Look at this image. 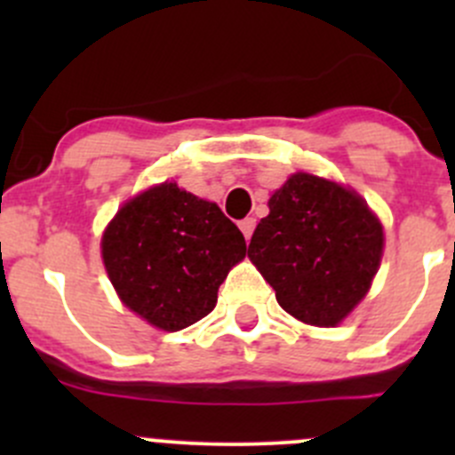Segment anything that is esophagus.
I'll return each instance as SVG.
<instances>
[{
  "label": "esophagus",
  "mask_w": 455,
  "mask_h": 455,
  "mask_svg": "<svg viewBox=\"0 0 455 455\" xmlns=\"http://www.w3.org/2000/svg\"><path fill=\"white\" fill-rule=\"evenodd\" d=\"M240 228H242V233H244L246 242H249L251 235H253V231H255V218H244V220H242Z\"/></svg>",
  "instance_id": "esophagus-1"
}]
</instances>
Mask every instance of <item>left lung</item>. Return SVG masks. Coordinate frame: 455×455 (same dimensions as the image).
I'll return each mask as SVG.
<instances>
[{
    "mask_svg": "<svg viewBox=\"0 0 455 455\" xmlns=\"http://www.w3.org/2000/svg\"><path fill=\"white\" fill-rule=\"evenodd\" d=\"M268 209L251 237V261L288 315L334 328L379 270V218L355 191L301 172L270 196Z\"/></svg>",
    "mask_w": 455,
    "mask_h": 455,
    "instance_id": "8db88e82",
    "label": "left lung"
}]
</instances>
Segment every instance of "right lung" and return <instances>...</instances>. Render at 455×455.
<instances>
[{"mask_svg": "<svg viewBox=\"0 0 455 455\" xmlns=\"http://www.w3.org/2000/svg\"><path fill=\"white\" fill-rule=\"evenodd\" d=\"M100 253L123 304L154 328L176 332L215 308L220 283L244 259L246 242L215 202L163 182L118 209Z\"/></svg>", "mask_w": 455, "mask_h": 455, "instance_id": "obj_1", "label": "right lung"}]
</instances>
